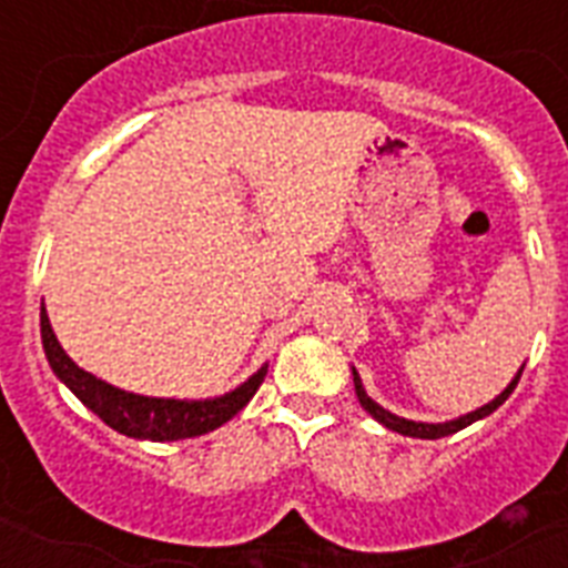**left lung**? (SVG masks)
I'll return each mask as SVG.
<instances>
[{"label": "left lung", "mask_w": 568, "mask_h": 568, "mask_svg": "<svg viewBox=\"0 0 568 568\" xmlns=\"http://www.w3.org/2000/svg\"><path fill=\"white\" fill-rule=\"evenodd\" d=\"M521 372H525V365H521L519 374L510 379V386L504 388L501 395L495 397V400H489V404H484V406H477L475 413H466V415H459V418H454V422H442V424L409 422V418H400V415L383 409L377 400H372V397L365 395L363 379H359L356 368H354V388H356V397H359V404H363L365 413L372 415V418H377V422L383 424V427H388V430L400 433V436H413V439H442V436H450V433L463 430V427H468V424H475V422H480V418H486V415H493L495 409H498V406H501L504 400L513 395V388H516V383H519Z\"/></svg>", "instance_id": "left-lung-1"}]
</instances>
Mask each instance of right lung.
Returning <instances> with one entry per match:
<instances>
[{"label":"right lung","instance_id":"obj_1","mask_svg":"<svg viewBox=\"0 0 568 568\" xmlns=\"http://www.w3.org/2000/svg\"><path fill=\"white\" fill-rule=\"evenodd\" d=\"M40 338L47 351L49 368L55 377L82 400L91 413H97L111 430L132 436V439L150 442H176L203 436L226 424L235 413H241L250 404V397L256 395L262 379L267 374V365H262L250 379H244L239 388H232L221 397H205V400H176V397H146L135 392L111 386L105 379L93 377L84 368L64 354V347L58 345L52 324H49L47 310L40 306Z\"/></svg>","mask_w":568,"mask_h":568}]
</instances>
